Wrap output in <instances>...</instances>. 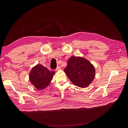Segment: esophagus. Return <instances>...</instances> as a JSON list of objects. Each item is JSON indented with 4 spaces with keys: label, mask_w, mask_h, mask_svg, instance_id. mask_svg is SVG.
<instances>
[{
    "label": "esophagus",
    "mask_w": 128,
    "mask_h": 128,
    "mask_svg": "<svg viewBox=\"0 0 128 128\" xmlns=\"http://www.w3.org/2000/svg\"><path fill=\"white\" fill-rule=\"evenodd\" d=\"M61 70V68L60 66H58V67L56 68V71H59V70Z\"/></svg>",
    "instance_id": "obj_1"
}]
</instances>
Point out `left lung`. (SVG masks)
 I'll return each instance as SVG.
<instances>
[{
	"label": "left lung",
	"mask_w": 128,
	"mask_h": 128,
	"mask_svg": "<svg viewBox=\"0 0 128 128\" xmlns=\"http://www.w3.org/2000/svg\"><path fill=\"white\" fill-rule=\"evenodd\" d=\"M64 72L75 86L82 88L88 86L96 75V69L90 61L81 56H72L68 60Z\"/></svg>",
	"instance_id": "obj_1"
}]
</instances>
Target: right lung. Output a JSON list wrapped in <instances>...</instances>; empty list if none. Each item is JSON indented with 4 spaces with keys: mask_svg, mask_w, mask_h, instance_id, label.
<instances>
[{
    "mask_svg": "<svg viewBox=\"0 0 128 128\" xmlns=\"http://www.w3.org/2000/svg\"><path fill=\"white\" fill-rule=\"evenodd\" d=\"M54 74V72L50 71L42 65L37 64L31 69L29 77L34 86L40 90L50 86Z\"/></svg>",
    "mask_w": 128,
    "mask_h": 128,
    "instance_id": "add662e5",
    "label": "right lung"
}]
</instances>
